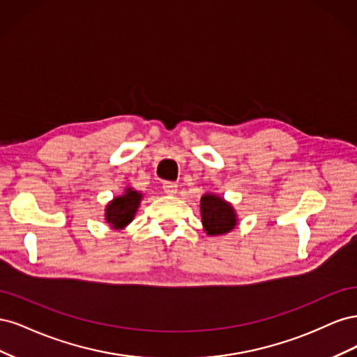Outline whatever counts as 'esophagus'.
I'll return each mask as SVG.
<instances>
[{
    "instance_id": "esophagus-1",
    "label": "esophagus",
    "mask_w": 357,
    "mask_h": 357,
    "mask_svg": "<svg viewBox=\"0 0 357 357\" xmlns=\"http://www.w3.org/2000/svg\"><path fill=\"white\" fill-rule=\"evenodd\" d=\"M177 183L174 181H165L164 185H162V189H164L165 193H168V195H176L177 193Z\"/></svg>"
}]
</instances>
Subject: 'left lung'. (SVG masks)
I'll return each instance as SVG.
<instances>
[{
  "label": "left lung",
  "mask_w": 357,
  "mask_h": 357,
  "mask_svg": "<svg viewBox=\"0 0 357 357\" xmlns=\"http://www.w3.org/2000/svg\"><path fill=\"white\" fill-rule=\"evenodd\" d=\"M201 219L204 231L208 235H223L236 226V213L223 198L205 193L201 198Z\"/></svg>",
  "instance_id": "left-lung-1"
}]
</instances>
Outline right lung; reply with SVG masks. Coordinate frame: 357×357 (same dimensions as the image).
Returning <instances> with one entry per match:
<instances>
[{
    "instance_id": "add662e5",
    "label": "right lung",
    "mask_w": 357,
    "mask_h": 357,
    "mask_svg": "<svg viewBox=\"0 0 357 357\" xmlns=\"http://www.w3.org/2000/svg\"><path fill=\"white\" fill-rule=\"evenodd\" d=\"M143 195L132 188H126L125 193L116 197L105 207V220L114 229H123L126 225L132 222L134 215L139 207Z\"/></svg>"
}]
</instances>
